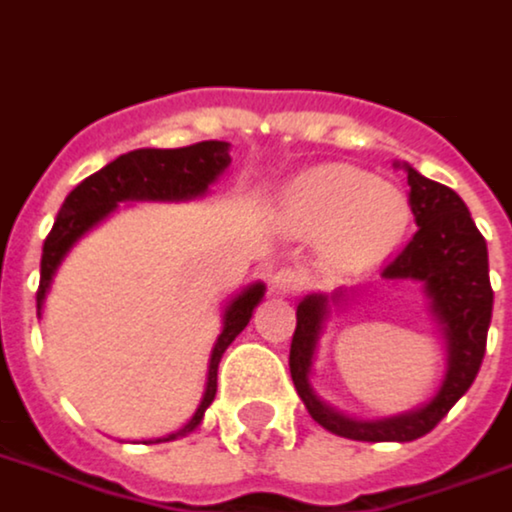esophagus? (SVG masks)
<instances>
[{"instance_id": "1", "label": "esophagus", "mask_w": 512, "mask_h": 512, "mask_svg": "<svg viewBox=\"0 0 512 512\" xmlns=\"http://www.w3.org/2000/svg\"><path fill=\"white\" fill-rule=\"evenodd\" d=\"M304 285V274L301 271H295V268H279L271 274L268 279V287H271V293L276 295H290L295 290H301Z\"/></svg>"}]
</instances>
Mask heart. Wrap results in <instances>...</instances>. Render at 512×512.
Here are the masks:
<instances>
[{"label":"heart","instance_id":"1","mask_svg":"<svg viewBox=\"0 0 512 512\" xmlns=\"http://www.w3.org/2000/svg\"><path fill=\"white\" fill-rule=\"evenodd\" d=\"M279 211L295 233H325L328 255L347 266H369L391 255L412 219L404 189L350 165L298 173L282 189Z\"/></svg>","mask_w":512,"mask_h":512}]
</instances>
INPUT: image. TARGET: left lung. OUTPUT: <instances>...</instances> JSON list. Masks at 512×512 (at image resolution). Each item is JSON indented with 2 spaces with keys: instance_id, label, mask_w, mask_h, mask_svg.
Here are the masks:
<instances>
[{
  "instance_id": "8db88e82",
  "label": "left lung",
  "mask_w": 512,
  "mask_h": 512,
  "mask_svg": "<svg viewBox=\"0 0 512 512\" xmlns=\"http://www.w3.org/2000/svg\"><path fill=\"white\" fill-rule=\"evenodd\" d=\"M396 168L407 173L418 233L401 249L399 257L382 268V279L418 282L426 295V309L445 350V374L437 393L418 407L388 418L361 420L336 410L317 396L312 372L331 306H347L352 293L339 287L331 295H304L295 309L298 325L290 347V377L295 391L323 429L358 442H412L429 434L478 377L494 309L486 238L480 236L464 200L445 184L420 176L407 162H396Z\"/></svg>"
}]
</instances>
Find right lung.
Wrapping results in <instances>:
<instances>
[{
	"instance_id": "obj_1",
	"label": "right lung",
	"mask_w": 512,
	"mask_h": 512,
	"mask_svg": "<svg viewBox=\"0 0 512 512\" xmlns=\"http://www.w3.org/2000/svg\"><path fill=\"white\" fill-rule=\"evenodd\" d=\"M230 165V143L225 140H203L184 149H135L121 154L105 168L83 179L78 187L64 198L59 217H56L51 233L43 244V260H40V287H37V317L43 314V304L48 290L54 285V276L64 257L70 255L78 241L89 230L105 222L119 211L121 203H181V200L203 198L208 187L222 176ZM266 285L252 282L236 295H230L222 306V331L211 347L206 369V388L200 396L198 410L192 418L173 434L157 437L154 442H170V439L187 437L189 431L200 426V420L217 396V369L222 355L244 331L255 306L263 301ZM151 442V439H149Z\"/></svg>"
}]
</instances>
